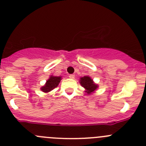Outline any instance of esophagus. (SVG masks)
I'll use <instances>...</instances> for the list:
<instances>
[{"label":"esophagus","instance_id":"34e87169","mask_svg":"<svg viewBox=\"0 0 146 146\" xmlns=\"http://www.w3.org/2000/svg\"><path fill=\"white\" fill-rule=\"evenodd\" d=\"M69 77H70V79H74L75 75L74 74H70L69 75Z\"/></svg>","mask_w":146,"mask_h":146}]
</instances>
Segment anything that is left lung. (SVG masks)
Wrapping results in <instances>:
<instances>
[{
	"label": "left lung",
	"mask_w": 146,
	"mask_h": 146,
	"mask_svg": "<svg viewBox=\"0 0 146 146\" xmlns=\"http://www.w3.org/2000/svg\"><path fill=\"white\" fill-rule=\"evenodd\" d=\"M79 83L86 89L85 92L88 94L94 93L98 87V86L94 83L93 79L88 76H85L80 78Z\"/></svg>",
	"instance_id": "obj_1"
}]
</instances>
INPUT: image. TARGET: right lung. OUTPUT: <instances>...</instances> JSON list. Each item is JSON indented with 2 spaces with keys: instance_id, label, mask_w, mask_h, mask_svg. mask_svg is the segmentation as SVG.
I'll use <instances>...</instances> for the list:
<instances>
[{
  "instance_id": "right-lung-1",
  "label": "right lung",
  "mask_w": 146,
  "mask_h": 146,
  "mask_svg": "<svg viewBox=\"0 0 146 146\" xmlns=\"http://www.w3.org/2000/svg\"><path fill=\"white\" fill-rule=\"evenodd\" d=\"M61 80V76H50V78L46 81V83L43 86L40 88L43 92L48 93L53 90L58 86Z\"/></svg>"
}]
</instances>
